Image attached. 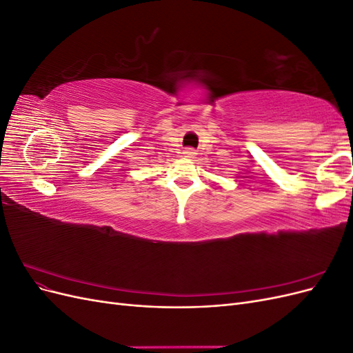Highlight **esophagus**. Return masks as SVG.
<instances>
[{
	"mask_svg": "<svg viewBox=\"0 0 353 353\" xmlns=\"http://www.w3.org/2000/svg\"><path fill=\"white\" fill-rule=\"evenodd\" d=\"M185 157H193L196 154V152L193 150V148H185L184 153H183Z\"/></svg>",
	"mask_w": 353,
	"mask_h": 353,
	"instance_id": "obj_1",
	"label": "esophagus"
}]
</instances>
